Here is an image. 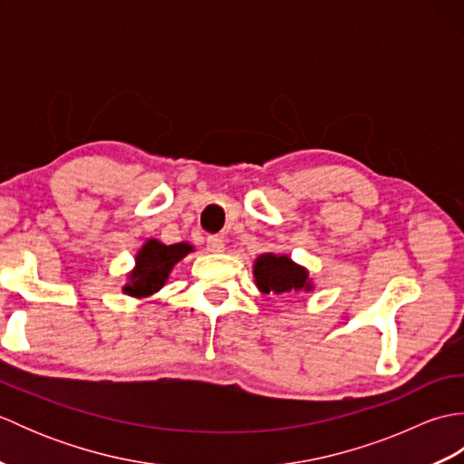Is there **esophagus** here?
I'll use <instances>...</instances> for the list:
<instances>
[{
	"label": "esophagus",
	"instance_id": "1",
	"mask_svg": "<svg viewBox=\"0 0 464 464\" xmlns=\"http://www.w3.org/2000/svg\"><path fill=\"white\" fill-rule=\"evenodd\" d=\"M223 249H225V243L219 235H209V237H207V251L221 253Z\"/></svg>",
	"mask_w": 464,
	"mask_h": 464
}]
</instances>
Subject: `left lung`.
I'll list each match as a JSON object with an SVG mask.
<instances>
[{
  "instance_id": "8db88e82",
  "label": "left lung",
  "mask_w": 464,
  "mask_h": 464,
  "mask_svg": "<svg viewBox=\"0 0 464 464\" xmlns=\"http://www.w3.org/2000/svg\"><path fill=\"white\" fill-rule=\"evenodd\" d=\"M253 277L261 293H293L311 291L309 273L301 265L293 263L287 255L265 253L253 265Z\"/></svg>"
}]
</instances>
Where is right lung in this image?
Returning <instances> with one entry per match:
<instances>
[{"mask_svg": "<svg viewBox=\"0 0 464 464\" xmlns=\"http://www.w3.org/2000/svg\"><path fill=\"white\" fill-rule=\"evenodd\" d=\"M189 251H193L189 243L163 245L157 239H150L135 255V269L130 273L123 293L137 299L157 293L169 279L175 263H179Z\"/></svg>", "mask_w": 464, "mask_h": 464, "instance_id": "right-lung-1", "label": "right lung"}]
</instances>
